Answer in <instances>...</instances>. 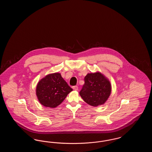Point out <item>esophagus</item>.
Wrapping results in <instances>:
<instances>
[{
	"label": "esophagus",
	"instance_id": "esophagus-1",
	"mask_svg": "<svg viewBox=\"0 0 152 152\" xmlns=\"http://www.w3.org/2000/svg\"><path fill=\"white\" fill-rule=\"evenodd\" d=\"M72 88L75 91H77L78 90V87L77 86H73V87H72Z\"/></svg>",
	"mask_w": 152,
	"mask_h": 152
}]
</instances>
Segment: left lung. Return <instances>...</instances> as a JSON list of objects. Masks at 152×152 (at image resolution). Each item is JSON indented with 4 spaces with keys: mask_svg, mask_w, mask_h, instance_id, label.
<instances>
[{
    "mask_svg": "<svg viewBox=\"0 0 152 152\" xmlns=\"http://www.w3.org/2000/svg\"><path fill=\"white\" fill-rule=\"evenodd\" d=\"M84 82L79 92L84 101L93 107L104 104L111 92L108 80L100 73H92L87 74Z\"/></svg>",
    "mask_w": 152,
    "mask_h": 152,
    "instance_id": "8db88e82",
    "label": "left lung"
}]
</instances>
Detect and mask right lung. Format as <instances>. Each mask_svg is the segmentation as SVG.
Here are the masks:
<instances>
[{
    "mask_svg": "<svg viewBox=\"0 0 152 152\" xmlns=\"http://www.w3.org/2000/svg\"><path fill=\"white\" fill-rule=\"evenodd\" d=\"M72 90L59 73H55L47 75L38 83L36 95L44 107L55 108Z\"/></svg>",
    "mask_w": 152,
    "mask_h": 152,
    "instance_id": "right-lung-1",
    "label": "right lung"
}]
</instances>
